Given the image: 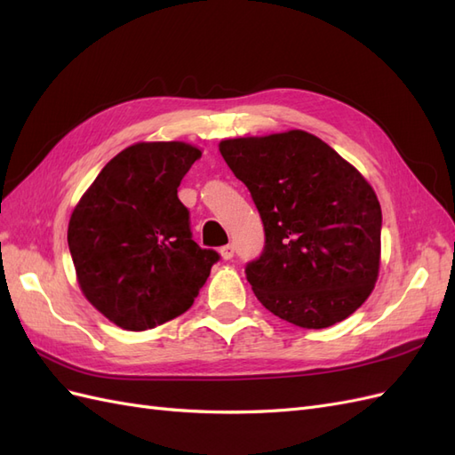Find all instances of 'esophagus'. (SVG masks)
Segmentation results:
<instances>
[{
    "label": "esophagus",
    "mask_w": 455,
    "mask_h": 455,
    "mask_svg": "<svg viewBox=\"0 0 455 455\" xmlns=\"http://www.w3.org/2000/svg\"><path fill=\"white\" fill-rule=\"evenodd\" d=\"M233 252H235V249H233V244H226V247L220 249V256H222L224 260H231Z\"/></svg>",
    "instance_id": "obj_1"
}]
</instances>
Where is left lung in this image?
<instances>
[{
  "label": "left lung",
  "mask_w": 455,
  "mask_h": 455,
  "mask_svg": "<svg viewBox=\"0 0 455 455\" xmlns=\"http://www.w3.org/2000/svg\"><path fill=\"white\" fill-rule=\"evenodd\" d=\"M218 147L264 222V252L247 266L256 299L304 329L358 310L380 267V204L370 181L304 130Z\"/></svg>",
  "instance_id": "obj_1"
}]
</instances>
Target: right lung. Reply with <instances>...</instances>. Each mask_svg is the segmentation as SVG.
<instances>
[{
	"label": "right lung",
	"mask_w": 455,
	"mask_h": 455,
	"mask_svg": "<svg viewBox=\"0 0 455 455\" xmlns=\"http://www.w3.org/2000/svg\"><path fill=\"white\" fill-rule=\"evenodd\" d=\"M201 155L186 141L133 143L110 158L70 214L80 291L122 329H153L189 310L220 258L191 239L178 199Z\"/></svg>",
	"instance_id": "add662e5"
}]
</instances>
